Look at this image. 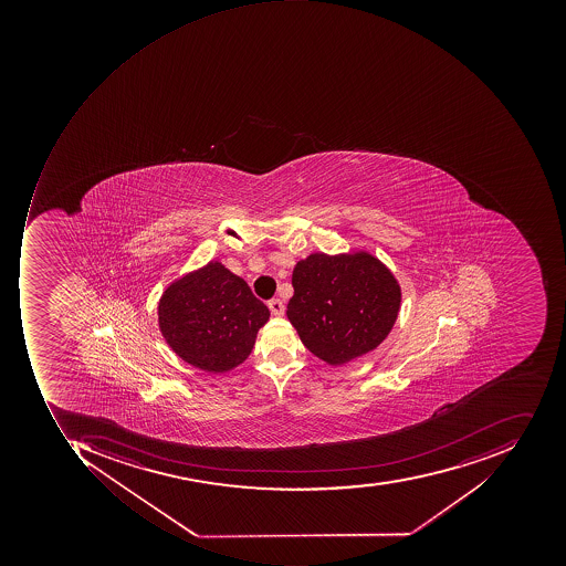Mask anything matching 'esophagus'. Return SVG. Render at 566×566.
I'll use <instances>...</instances> for the list:
<instances>
[{"instance_id": "34e87169", "label": "esophagus", "mask_w": 566, "mask_h": 566, "mask_svg": "<svg viewBox=\"0 0 566 566\" xmlns=\"http://www.w3.org/2000/svg\"><path fill=\"white\" fill-rule=\"evenodd\" d=\"M269 310L272 311V314H275V316H282V314H284L285 306L281 300H270Z\"/></svg>"}]
</instances>
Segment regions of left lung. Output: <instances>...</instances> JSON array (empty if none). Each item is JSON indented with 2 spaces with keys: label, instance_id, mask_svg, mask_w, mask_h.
Wrapping results in <instances>:
<instances>
[{
  "label": "left lung",
  "instance_id": "1",
  "mask_svg": "<svg viewBox=\"0 0 566 566\" xmlns=\"http://www.w3.org/2000/svg\"><path fill=\"white\" fill-rule=\"evenodd\" d=\"M287 318L307 350L332 366L374 350L398 316V282L367 253H313L292 272Z\"/></svg>",
  "mask_w": 566,
  "mask_h": 566
}]
</instances>
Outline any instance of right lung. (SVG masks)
<instances>
[{
    "instance_id": "obj_1",
    "label": "right lung",
    "mask_w": 566,
    "mask_h": 566,
    "mask_svg": "<svg viewBox=\"0 0 566 566\" xmlns=\"http://www.w3.org/2000/svg\"><path fill=\"white\" fill-rule=\"evenodd\" d=\"M270 311L252 289L219 262L171 284L159 303V326L184 360L226 373L252 354Z\"/></svg>"
}]
</instances>
